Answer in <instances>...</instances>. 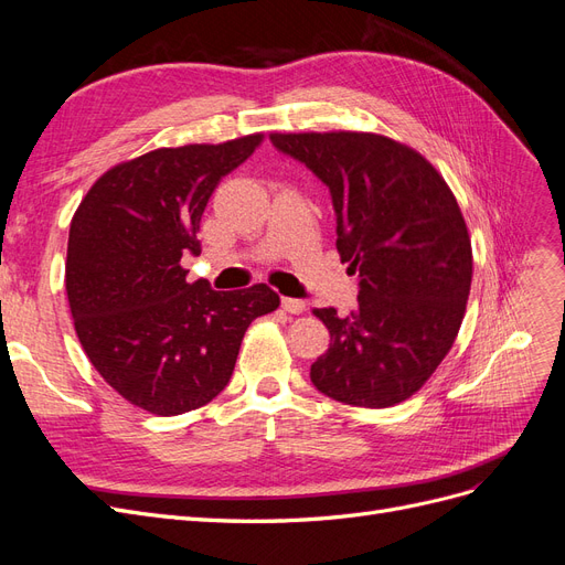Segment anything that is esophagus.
Masks as SVG:
<instances>
[{"mask_svg":"<svg viewBox=\"0 0 565 565\" xmlns=\"http://www.w3.org/2000/svg\"><path fill=\"white\" fill-rule=\"evenodd\" d=\"M282 309H285L287 313H295V316H299V313H303V311H306V303H303L301 299L282 297Z\"/></svg>","mask_w":565,"mask_h":565,"instance_id":"esophagus-1","label":"esophagus"}]
</instances>
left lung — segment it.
I'll list each match as a JSON object with an SVG mask.
<instances>
[{"mask_svg": "<svg viewBox=\"0 0 565 565\" xmlns=\"http://www.w3.org/2000/svg\"><path fill=\"white\" fill-rule=\"evenodd\" d=\"M330 188L341 264L358 309H313L330 349L313 386L339 403L391 407L429 382L467 313L473 254L455 193L422 152L372 131L270 134Z\"/></svg>", "mask_w": 565, "mask_h": 565, "instance_id": "1", "label": "left lung"}]
</instances>
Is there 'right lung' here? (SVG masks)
<instances>
[{"instance_id": "add662e5", "label": "right lung", "mask_w": 565, "mask_h": 565, "mask_svg": "<svg viewBox=\"0 0 565 565\" xmlns=\"http://www.w3.org/2000/svg\"><path fill=\"white\" fill-rule=\"evenodd\" d=\"M264 143L158 148L100 174L71 221L65 292L79 344L119 396L172 417L226 388L252 320L276 311L264 282L216 292L188 282L181 256L200 254V218L214 188Z\"/></svg>"}]
</instances>
